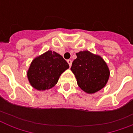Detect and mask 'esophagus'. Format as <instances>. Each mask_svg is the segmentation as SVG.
I'll list each match as a JSON object with an SVG mask.
<instances>
[{
	"mask_svg": "<svg viewBox=\"0 0 133 133\" xmlns=\"http://www.w3.org/2000/svg\"><path fill=\"white\" fill-rule=\"evenodd\" d=\"M67 62L68 63V64H69V65H70V67H71V65H72V60H70V59H69V60L67 61Z\"/></svg>",
	"mask_w": 133,
	"mask_h": 133,
	"instance_id": "obj_1",
	"label": "esophagus"
}]
</instances>
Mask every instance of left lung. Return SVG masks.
I'll use <instances>...</instances> for the list:
<instances>
[{
	"label": "left lung",
	"instance_id": "1",
	"mask_svg": "<svg viewBox=\"0 0 133 133\" xmlns=\"http://www.w3.org/2000/svg\"><path fill=\"white\" fill-rule=\"evenodd\" d=\"M71 70L75 75L79 88L88 94L101 90L107 84L110 70L103 58L88 50L76 54Z\"/></svg>",
	"mask_w": 133,
	"mask_h": 133
}]
</instances>
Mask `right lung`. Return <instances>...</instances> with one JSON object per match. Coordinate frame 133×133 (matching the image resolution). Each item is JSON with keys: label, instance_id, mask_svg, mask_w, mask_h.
I'll use <instances>...</instances> for the list:
<instances>
[{"label": "right lung", "instance_id": "right-lung-1", "mask_svg": "<svg viewBox=\"0 0 133 133\" xmlns=\"http://www.w3.org/2000/svg\"><path fill=\"white\" fill-rule=\"evenodd\" d=\"M68 63L56 52L48 50L34 58L27 72L30 85L37 90L44 91L56 85Z\"/></svg>", "mask_w": 133, "mask_h": 133}]
</instances>
